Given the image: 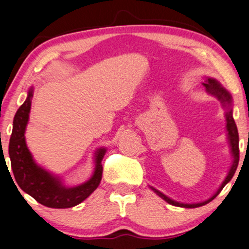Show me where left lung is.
Wrapping results in <instances>:
<instances>
[{
  "label": "left lung",
  "instance_id": "obj_1",
  "mask_svg": "<svg viewBox=\"0 0 249 249\" xmlns=\"http://www.w3.org/2000/svg\"><path fill=\"white\" fill-rule=\"evenodd\" d=\"M203 86L206 87V90L208 92V94L217 97V100H218V101H221L223 108H225V110H226V112H225L226 131H228V139H229V142H230V147H231L232 156H233V162H232L231 169H230L229 174H228V176H226V178L224 179V181L222 182L221 187L217 190L216 193L213 194V196L210 197V199L203 201V202L193 203V204L177 202V201L171 200L170 197L166 196V195H164L163 193H161L160 191H157L154 187L150 186V188H152V190L155 192V193L159 195V196H161L163 200H165L166 202L172 204V206H176V207H182V208H197V207L204 206V204L209 203L210 201H213V199H215L217 195L219 194V192L223 190V187H224L225 185L228 184V182L232 179V177L234 176L235 170H237L238 163H239V134H238L237 125H235L233 116H232V108H231L232 96H231V94H230L224 87H222V85L219 84L218 81L213 79V78H208L206 83H203Z\"/></svg>",
  "mask_w": 249,
  "mask_h": 249
}]
</instances>
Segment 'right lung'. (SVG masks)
Wrapping results in <instances>:
<instances>
[{
  "label": "right lung",
  "mask_w": 249,
  "mask_h": 249,
  "mask_svg": "<svg viewBox=\"0 0 249 249\" xmlns=\"http://www.w3.org/2000/svg\"><path fill=\"white\" fill-rule=\"evenodd\" d=\"M32 97L33 87H31L27 93V99L17 110L14 118V126L9 142L12 172L18 186L39 203L49 208H71L87 199L100 185L103 171L101 162L107 150L106 148H100L95 153V170L89 180L79 186H64L61 179L49 174L34 162L32 154L26 146L25 130Z\"/></svg>",
  "instance_id": "1"
}]
</instances>
